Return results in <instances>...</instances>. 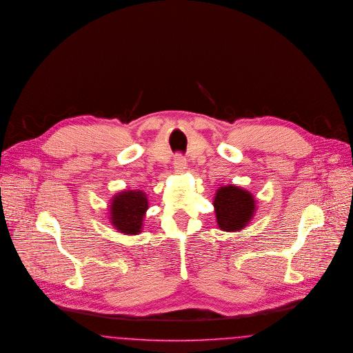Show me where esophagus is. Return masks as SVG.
Segmentation results:
<instances>
[{
	"label": "esophagus",
	"mask_w": 353,
	"mask_h": 353,
	"mask_svg": "<svg viewBox=\"0 0 353 353\" xmlns=\"http://www.w3.org/2000/svg\"><path fill=\"white\" fill-rule=\"evenodd\" d=\"M173 165H174V170L177 173H181L186 167V161H185V157L183 155L174 156V161H173Z\"/></svg>",
	"instance_id": "esophagus-1"
}]
</instances>
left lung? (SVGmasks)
Wrapping results in <instances>:
<instances>
[{
	"label": "left lung",
	"mask_w": 353,
	"mask_h": 353,
	"mask_svg": "<svg viewBox=\"0 0 353 353\" xmlns=\"http://www.w3.org/2000/svg\"><path fill=\"white\" fill-rule=\"evenodd\" d=\"M216 223L223 231H240L254 216L256 205L254 196L235 185L222 186L214 198Z\"/></svg>",
	"instance_id": "8db88e82"
}]
</instances>
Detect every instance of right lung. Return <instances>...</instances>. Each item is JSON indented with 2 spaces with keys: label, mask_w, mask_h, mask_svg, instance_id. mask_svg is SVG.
<instances>
[{
  "label": "right lung",
  "mask_w": 353,
  "mask_h": 353,
  "mask_svg": "<svg viewBox=\"0 0 353 353\" xmlns=\"http://www.w3.org/2000/svg\"><path fill=\"white\" fill-rule=\"evenodd\" d=\"M110 223L122 234L141 232L143 218L148 210L147 194L141 190H125L114 196L110 203Z\"/></svg>",
  "instance_id": "add662e5"
}]
</instances>
